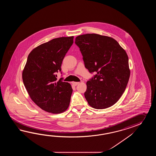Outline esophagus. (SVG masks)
Returning <instances> with one entry per match:
<instances>
[{"label": "esophagus", "mask_w": 156, "mask_h": 156, "mask_svg": "<svg viewBox=\"0 0 156 156\" xmlns=\"http://www.w3.org/2000/svg\"><path fill=\"white\" fill-rule=\"evenodd\" d=\"M79 83V82H73V86H76Z\"/></svg>", "instance_id": "obj_1"}]
</instances>
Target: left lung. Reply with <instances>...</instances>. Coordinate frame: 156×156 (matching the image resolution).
I'll return each instance as SVG.
<instances>
[{
  "mask_svg": "<svg viewBox=\"0 0 156 156\" xmlns=\"http://www.w3.org/2000/svg\"><path fill=\"white\" fill-rule=\"evenodd\" d=\"M85 66L96 75L86 83L84 95L90 106L97 109L112 106L126 89L130 77L128 56L113 38L85 34L75 38Z\"/></svg>",
  "mask_w": 156,
  "mask_h": 156,
  "instance_id": "1",
  "label": "left lung"
}]
</instances>
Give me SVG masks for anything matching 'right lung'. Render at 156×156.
<instances>
[{
	"instance_id": "obj_1",
	"label": "right lung",
	"mask_w": 156,
	"mask_h": 156,
	"mask_svg": "<svg viewBox=\"0 0 156 156\" xmlns=\"http://www.w3.org/2000/svg\"><path fill=\"white\" fill-rule=\"evenodd\" d=\"M73 43V36L54 38L34 48L28 56L22 72L24 85L32 100L47 112L63 113L70 105L71 85L57 81L56 73Z\"/></svg>"
}]
</instances>
